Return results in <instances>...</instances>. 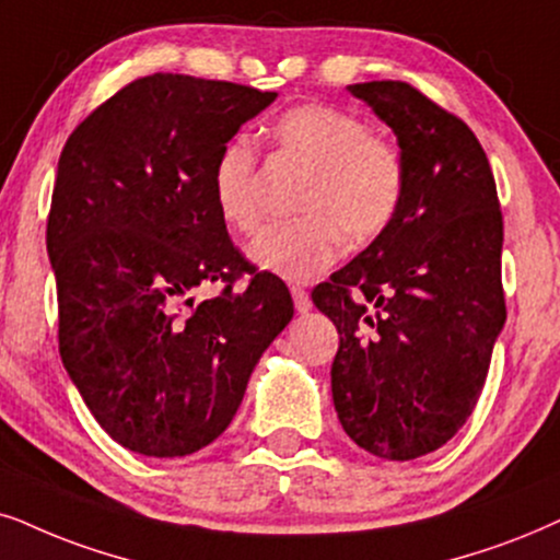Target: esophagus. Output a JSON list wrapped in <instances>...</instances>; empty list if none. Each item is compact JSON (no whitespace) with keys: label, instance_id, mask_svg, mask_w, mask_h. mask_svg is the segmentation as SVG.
<instances>
[{"label":"esophagus","instance_id":"esophagus-1","mask_svg":"<svg viewBox=\"0 0 560 560\" xmlns=\"http://www.w3.org/2000/svg\"><path fill=\"white\" fill-rule=\"evenodd\" d=\"M292 300H294V307H296V313H310V310H313V300H310V294H307V289H302V287H292Z\"/></svg>","mask_w":560,"mask_h":560}]
</instances>
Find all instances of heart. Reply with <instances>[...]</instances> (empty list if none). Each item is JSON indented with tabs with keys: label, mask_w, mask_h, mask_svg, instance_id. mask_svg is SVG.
Returning a JSON list of instances; mask_svg holds the SVG:
<instances>
[{
	"label": "heart",
	"mask_w": 560,
	"mask_h": 560,
	"mask_svg": "<svg viewBox=\"0 0 560 560\" xmlns=\"http://www.w3.org/2000/svg\"><path fill=\"white\" fill-rule=\"evenodd\" d=\"M276 152L307 167L296 211L247 247L264 271L289 281H310L332 266L341 237L370 243L398 214L406 165L393 141L366 133V124L336 105L310 103L287 110L268 129ZM211 198L222 222L235 232L260 224L258 152L245 137L230 139L211 167Z\"/></svg>",
	"instance_id": "1"
}]
</instances>
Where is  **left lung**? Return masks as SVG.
Masks as SVG:
<instances>
[{"mask_svg": "<svg viewBox=\"0 0 560 560\" xmlns=\"http://www.w3.org/2000/svg\"><path fill=\"white\" fill-rule=\"evenodd\" d=\"M398 137L406 190L366 250L313 289L338 328L332 406L359 447L416 459L476 408L506 320L491 165L468 124L408 82L349 84Z\"/></svg>", "mask_w": 560, "mask_h": 560, "instance_id": "obj_1", "label": "left lung"}]
</instances>
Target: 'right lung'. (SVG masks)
I'll use <instances>...</instances> for the list:
<instances>
[{
	"label": "right lung",
	"mask_w": 560,
	"mask_h": 560,
	"mask_svg": "<svg viewBox=\"0 0 560 560\" xmlns=\"http://www.w3.org/2000/svg\"><path fill=\"white\" fill-rule=\"evenodd\" d=\"M273 101L235 82L150 74L61 150L46 228L61 362L95 421L139 455L186 457L214 442L294 315L284 281L247 264L211 198L219 150ZM219 280L223 292L196 305L197 289Z\"/></svg>",
	"instance_id": "add662e5"
}]
</instances>
